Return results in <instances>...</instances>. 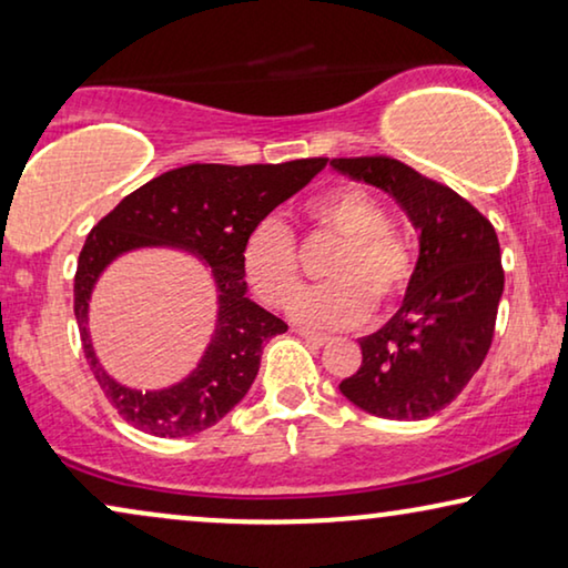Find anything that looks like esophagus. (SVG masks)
Segmentation results:
<instances>
[{
    "instance_id": "obj_1",
    "label": "esophagus",
    "mask_w": 568,
    "mask_h": 568,
    "mask_svg": "<svg viewBox=\"0 0 568 568\" xmlns=\"http://www.w3.org/2000/svg\"><path fill=\"white\" fill-rule=\"evenodd\" d=\"M297 336H302L315 346H323V344H328V341H331L328 336H325V333H315V331H305V328H297Z\"/></svg>"
}]
</instances>
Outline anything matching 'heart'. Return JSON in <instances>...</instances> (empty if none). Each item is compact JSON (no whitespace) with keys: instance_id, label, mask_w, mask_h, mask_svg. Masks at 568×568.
Returning <instances> with one entry per match:
<instances>
[{"instance_id":"heart-1","label":"heart","mask_w":568,"mask_h":568,"mask_svg":"<svg viewBox=\"0 0 568 568\" xmlns=\"http://www.w3.org/2000/svg\"><path fill=\"white\" fill-rule=\"evenodd\" d=\"M317 227L341 240L325 276L333 282L302 294L292 317L313 328H348L369 315L372 302L387 307L400 297L410 276L406 245L393 235L377 199L359 189H333L307 206ZM243 268L253 292L271 307H286L300 292L297 240L278 220L266 216L243 245Z\"/></svg>"}]
</instances>
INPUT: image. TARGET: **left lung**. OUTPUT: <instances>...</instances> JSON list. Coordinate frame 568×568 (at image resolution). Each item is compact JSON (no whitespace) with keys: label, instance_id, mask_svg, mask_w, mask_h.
Wrapping results in <instances>:
<instances>
[{"label":"left lung","instance_id":"1","mask_svg":"<svg viewBox=\"0 0 568 568\" xmlns=\"http://www.w3.org/2000/svg\"><path fill=\"white\" fill-rule=\"evenodd\" d=\"M398 201L418 230V261L398 313L359 338L362 367L338 390L379 418L422 422L470 383L494 338L504 292L499 237L453 189L390 158L333 160Z\"/></svg>","mask_w":568,"mask_h":568}]
</instances>
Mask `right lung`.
I'll list each match as a JSON object with an SVG mask.
<instances>
[{"instance_id":"add662e5","label":"right lung","mask_w":568,"mask_h":568,"mask_svg":"<svg viewBox=\"0 0 568 568\" xmlns=\"http://www.w3.org/2000/svg\"><path fill=\"white\" fill-rule=\"evenodd\" d=\"M325 158L282 165H185L129 193L84 240L74 276V315L88 364L111 406L139 432L191 437L214 426L251 390L263 344L286 323L247 297L245 237L278 204L305 189ZM173 246L199 257L217 290L215 333L196 368L160 392H136L113 381L89 338V300L102 271L121 254Z\"/></svg>"}]
</instances>
